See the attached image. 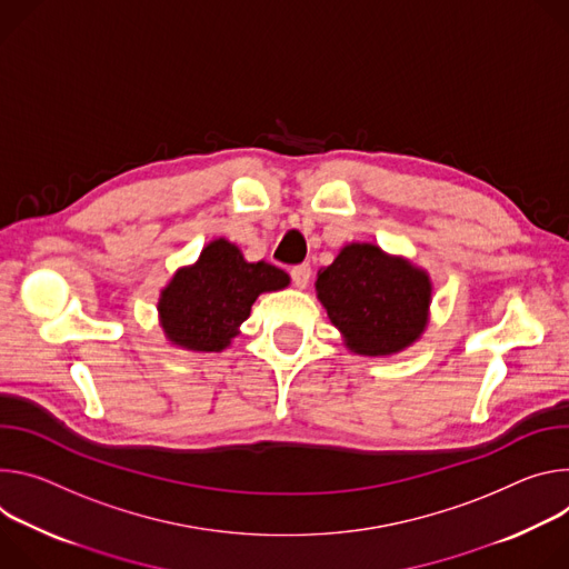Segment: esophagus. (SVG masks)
Instances as JSON below:
<instances>
[{"instance_id":"1","label":"esophagus","mask_w":569,"mask_h":569,"mask_svg":"<svg viewBox=\"0 0 569 569\" xmlns=\"http://www.w3.org/2000/svg\"><path fill=\"white\" fill-rule=\"evenodd\" d=\"M289 273H291V282L298 289H305L309 284V278H311V267L309 264H296Z\"/></svg>"}]
</instances>
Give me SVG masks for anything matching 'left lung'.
I'll return each mask as SVG.
<instances>
[{
	"mask_svg": "<svg viewBox=\"0 0 569 569\" xmlns=\"http://www.w3.org/2000/svg\"><path fill=\"white\" fill-rule=\"evenodd\" d=\"M319 300L357 355L382 357L411 346L427 323L425 271L372 243H350L319 273Z\"/></svg>",
	"mask_w": 569,
	"mask_h": 569,
	"instance_id": "obj_1",
	"label": "left lung"
}]
</instances>
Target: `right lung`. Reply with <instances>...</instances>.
I'll use <instances>...</instances> for the list:
<instances>
[{"label":"right lung","instance_id":"obj_1","mask_svg":"<svg viewBox=\"0 0 569 569\" xmlns=\"http://www.w3.org/2000/svg\"><path fill=\"white\" fill-rule=\"evenodd\" d=\"M289 284V276L267 262L250 264L226 239L208 243L194 267L180 269L158 302L164 335L187 350L217 352L237 335L264 291Z\"/></svg>","mask_w":569,"mask_h":569}]
</instances>
